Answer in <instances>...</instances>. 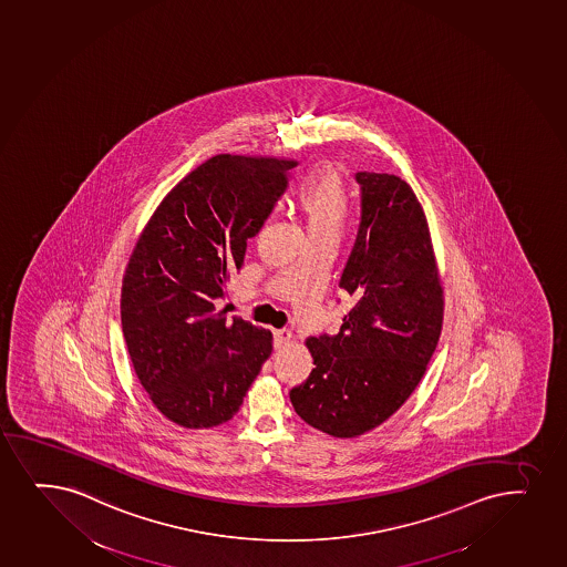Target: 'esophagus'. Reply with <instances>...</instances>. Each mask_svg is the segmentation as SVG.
<instances>
[{"label": "esophagus", "mask_w": 567, "mask_h": 567, "mask_svg": "<svg viewBox=\"0 0 567 567\" xmlns=\"http://www.w3.org/2000/svg\"><path fill=\"white\" fill-rule=\"evenodd\" d=\"M291 340V331L287 329H280V331H274V348H284Z\"/></svg>", "instance_id": "obj_1"}]
</instances>
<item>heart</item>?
Masks as SVG:
<instances>
[{"label": "heart", "instance_id": "1", "mask_svg": "<svg viewBox=\"0 0 567 567\" xmlns=\"http://www.w3.org/2000/svg\"><path fill=\"white\" fill-rule=\"evenodd\" d=\"M299 208L308 240H339L350 215V200L339 172L332 166H319L310 172L300 185Z\"/></svg>", "mask_w": 567, "mask_h": 567}]
</instances>
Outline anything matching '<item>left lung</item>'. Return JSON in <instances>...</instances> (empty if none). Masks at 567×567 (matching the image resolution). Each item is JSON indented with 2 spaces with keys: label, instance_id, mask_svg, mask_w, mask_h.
<instances>
[{
  "label": "left lung",
  "instance_id": "obj_1",
  "mask_svg": "<svg viewBox=\"0 0 567 567\" xmlns=\"http://www.w3.org/2000/svg\"><path fill=\"white\" fill-rule=\"evenodd\" d=\"M358 235L339 286L352 295L339 334L307 340L313 367L289 391L308 425L339 439L374 430L411 398L443 327L430 228L409 183L358 172Z\"/></svg>",
  "mask_w": 567,
  "mask_h": 567
}]
</instances>
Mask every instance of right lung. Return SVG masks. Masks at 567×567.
<instances>
[{
	"mask_svg": "<svg viewBox=\"0 0 567 567\" xmlns=\"http://www.w3.org/2000/svg\"><path fill=\"white\" fill-rule=\"evenodd\" d=\"M293 161L217 155L169 190L132 251L121 321L132 364L172 422H228L272 353V334L217 300L289 185Z\"/></svg>",
	"mask_w": 567,
	"mask_h": 567,
	"instance_id": "add662e5",
	"label": "right lung"
}]
</instances>
